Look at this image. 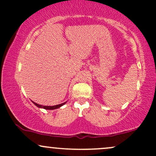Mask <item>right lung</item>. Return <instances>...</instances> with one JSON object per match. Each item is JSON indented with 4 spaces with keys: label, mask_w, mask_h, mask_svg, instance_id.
Here are the masks:
<instances>
[{
    "label": "right lung",
    "mask_w": 156,
    "mask_h": 156,
    "mask_svg": "<svg viewBox=\"0 0 156 156\" xmlns=\"http://www.w3.org/2000/svg\"><path fill=\"white\" fill-rule=\"evenodd\" d=\"M66 103H67V102H65V103H61V104H58V105H53V106H48V105H42L37 104V103H34V102H33L34 104L35 105H37L38 108H44V109H46V110H54V109L58 108H60L61 106H62V105L65 104Z\"/></svg>",
    "instance_id": "add662e5"
}]
</instances>
